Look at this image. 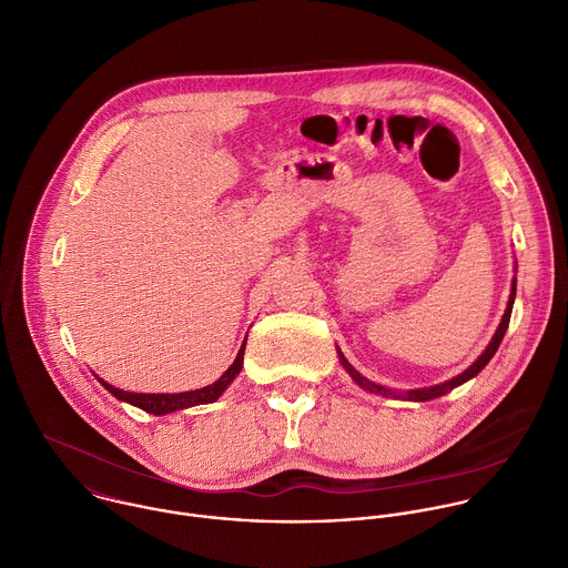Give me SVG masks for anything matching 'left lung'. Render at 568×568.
<instances>
[{
  "label": "left lung",
  "instance_id": "8db88e82",
  "mask_svg": "<svg viewBox=\"0 0 568 568\" xmlns=\"http://www.w3.org/2000/svg\"><path fill=\"white\" fill-rule=\"evenodd\" d=\"M515 271H517V264H515ZM515 286H517V280L513 277V284H510V295H508V304H506V311H504V315H501V322H499V326H497V331H495V335L490 337V342H488V346L484 348V353L464 371V373H459V375H455L453 379H448V382H442V384H435V386H426V388H413V390H393V388H386V386H382V384H375V382H371V379H366L362 373H357L355 371V366L344 357V353L337 348V357H339V364L346 368V373L353 377V382L357 384V386H362L364 390H371V393H377V395H384V397H395V399H408V402H428V399H435V397H442V395H446L448 390H453V388H457V386H462L464 382H468V379H473L488 362H490V357L495 355V351L499 348V344H501V339H504V333H506V328H508V322H510V311H513V302H515Z\"/></svg>",
  "mask_w": 568,
  "mask_h": 568
}]
</instances>
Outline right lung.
I'll use <instances>...</instances> for the list:
<instances>
[{
	"label": "right lung",
	"mask_w": 568,
	"mask_h": 568,
	"mask_svg": "<svg viewBox=\"0 0 568 568\" xmlns=\"http://www.w3.org/2000/svg\"><path fill=\"white\" fill-rule=\"evenodd\" d=\"M244 348H246V339L235 357V362L224 371V375L220 379H215L213 384L204 386V388H195V390H186V393H131V390H122L118 386H111L109 382H104L102 377H98V382L111 393L115 395L120 402H129L151 415H169L175 410H184L191 406H200V404H211L217 402L220 395L231 386V382L240 375L242 364H244Z\"/></svg>",
	"instance_id": "1"
}]
</instances>
